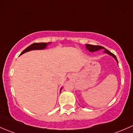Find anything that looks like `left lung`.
Returning a JSON list of instances; mask_svg holds the SVG:
<instances>
[{
    "label": "left lung",
    "instance_id": "8db88e82",
    "mask_svg": "<svg viewBox=\"0 0 133 133\" xmlns=\"http://www.w3.org/2000/svg\"><path fill=\"white\" fill-rule=\"evenodd\" d=\"M85 46H86V48H87V50H88L89 52H96V51L101 50V49H104L105 53H106L107 54L110 55V56H112V57L114 58L115 60L116 61L117 63V64H118V61H117V59L116 55H115L114 54H113L112 53H111L110 51L107 50L105 48L103 47V46H100V45H90V44H86Z\"/></svg>",
    "mask_w": 133,
    "mask_h": 133
}]
</instances>
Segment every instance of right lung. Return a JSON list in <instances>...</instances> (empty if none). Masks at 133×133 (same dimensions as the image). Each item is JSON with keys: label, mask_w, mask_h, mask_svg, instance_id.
<instances>
[{"label": "right lung", "mask_w": 133, "mask_h": 133, "mask_svg": "<svg viewBox=\"0 0 133 133\" xmlns=\"http://www.w3.org/2000/svg\"><path fill=\"white\" fill-rule=\"evenodd\" d=\"M51 42H49V43H35L30 45L29 46H28L26 49H24L23 52H21V54L22 55L23 54L26 53V52H30L31 50H43V49H45L46 48V46L49 45H50ZM62 87L61 88V90H60V93H61V90H62Z\"/></svg>", "instance_id": "1"}]
</instances>
